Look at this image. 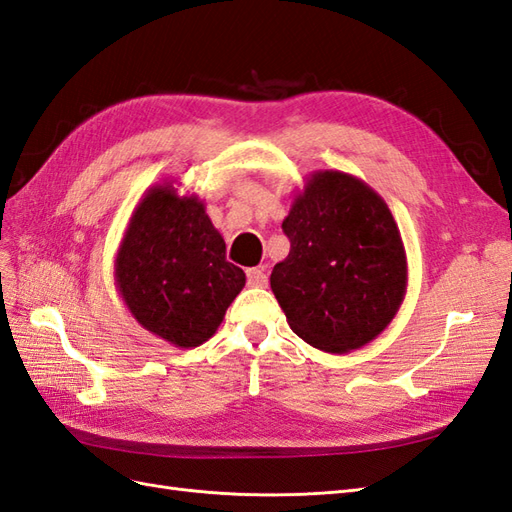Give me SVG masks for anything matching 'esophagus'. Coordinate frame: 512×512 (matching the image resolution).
Segmentation results:
<instances>
[{
	"mask_svg": "<svg viewBox=\"0 0 512 512\" xmlns=\"http://www.w3.org/2000/svg\"><path fill=\"white\" fill-rule=\"evenodd\" d=\"M246 281L251 287H266L268 274L264 272V268H251V270H246Z\"/></svg>",
	"mask_w": 512,
	"mask_h": 512,
	"instance_id": "esophagus-1",
	"label": "esophagus"
}]
</instances>
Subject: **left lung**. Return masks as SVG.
I'll return each mask as SVG.
<instances>
[{"instance_id":"1","label":"left lung","mask_w":512,"mask_h":512,"mask_svg":"<svg viewBox=\"0 0 512 512\" xmlns=\"http://www.w3.org/2000/svg\"><path fill=\"white\" fill-rule=\"evenodd\" d=\"M283 231L290 255L274 266L270 287L290 329L335 355L381 335L409 283L400 229L381 194L342 170H316Z\"/></svg>"}]
</instances>
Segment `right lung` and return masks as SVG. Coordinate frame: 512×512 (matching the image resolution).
Listing matches in <instances>:
<instances>
[{
    "mask_svg": "<svg viewBox=\"0 0 512 512\" xmlns=\"http://www.w3.org/2000/svg\"><path fill=\"white\" fill-rule=\"evenodd\" d=\"M114 281L136 322L175 348L212 337L246 274L225 255V240L196 194L173 181L144 192L114 259Z\"/></svg>",
    "mask_w": 512,
    "mask_h": 512,
    "instance_id": "obj_1",
    "label": "right lung"
}]
</instances>
